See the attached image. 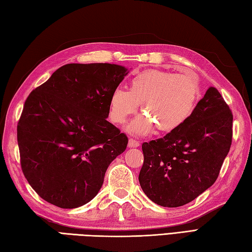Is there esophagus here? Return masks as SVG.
<instances>
[{
    "mask_svg": "<svg viewBox=\"0 0 252 252\" xmlns=\"http://www.w3.org/2000/svg\"><path fill=\"white\" fill-rule=\"evenodd\" d=\"M127 146H129V147H139L140 146V142L136 141V140L130 139L129 143H127Z\"/></svg>",
    "mask_w": 252,
    "mask_h": 252,
    "instance_id": "34e87169",
    "label": "esophagus"
}]
</instances>
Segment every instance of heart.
<instances>
[{
	"label": "heart",
	"instance_id": "heart-1",
	"mask_svg": "<svg viewBox=\"0 0 252 252\" xmlns=\"http://www.w3.org/2000/svg\"><path fill=\"white\" fill-rule=\"evenodd\" d=\"M199 99L200 85L192 74L145 71L132 77L129 91L112 92L109 117L121 125L141 105L144 113L126 126L131 134H149L156 126L160 132H171L189 120Z\"/></svg>",
	"mask_w": 252,
	"mask_h": 252
}]
</instances>
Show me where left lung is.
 <instances>
[{
	"instance_id": "left-lung-1",
	"label": "left lung",
	"mask_w": 252,
	"mask_h": 252,
	"mask_svg": "<svg viewBox=\"0 0 252 252\" xmlns=\"http://www.w3.org/2000/svg\"><path fill=\"white\" fill-rule=\"evenodd\" d=\"M231 126L227 103L215 87H209L185 125L162 139L143 143L139 181L147 198L178 208L213 186L230 149Z\"/></svg>"
}]
</instances>
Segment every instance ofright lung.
Masks as SVG:
<instances>
[{
	"label": "right lung",
	"mask_w": 252,
	"mask_h": 252,
	"mask_svg": "<svg viewBox=\"0 0 252 252\" xmlns=\"http://www.w3.org/2000/svg\"><path fill=\"white\" fill-rule=\"evenodd\" d=\"M129 70L70 63L31 93L17 126L21 165L39 196L62 209L88 203L127 137L107 120L109 100Z\"/></svg>",
	"instance_id": "obj_1"
}]
</instances>
